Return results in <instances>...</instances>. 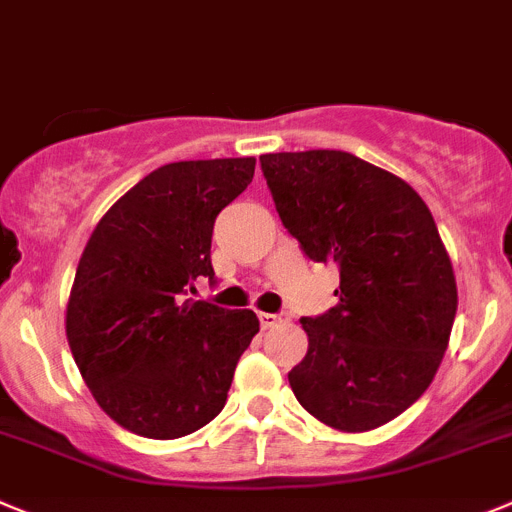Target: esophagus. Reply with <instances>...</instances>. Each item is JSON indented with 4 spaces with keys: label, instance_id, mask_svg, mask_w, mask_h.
<instances>
[{
    "label": "esophagus",
    "instance_id": "esophagus-1",
    "mask_svg": "<svg viewBox=\"0 0 512 512\" xmlns=\"http://www.w3.org/2000/svg\"><path fill=\"white\" fill-rule=\"evenodd\" d=\"M283 316H280V313H260V324H262V329H273V326H278V324H283Z\"/></svg>",
    "mask_w": 512,
    "mask_h": 512
}]
</instances>
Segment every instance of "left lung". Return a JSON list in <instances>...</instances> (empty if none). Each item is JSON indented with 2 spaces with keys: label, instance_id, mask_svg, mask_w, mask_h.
Here are the masks:
<instances>
[{
  "label": "left lung",
  "instance_id": "8db88e82",
  "mask_svg": "<svg viewBox=\"0 0 512 512\" xmlns=\"http://www.w3.org/2000/svg\"><path fill=\"white\" fill-rule=\"evenodd\" d=\"M280 222L313 262L339 267V303L301 324L288 372L298 403L339 431H370L434 380L457 280L434 216L405 181L342 150L260 155Z\"/></svg>",
  "mask_w": 512,
  "mask_h": 512
}]
</instances>
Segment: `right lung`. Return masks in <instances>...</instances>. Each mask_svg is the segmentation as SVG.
<instances>
[{
	"instance_id": "1",
	"label": "right lung",
	"mask_w": 512,
	"mask_h": 512,
	"mask_svg": "<svg viewBox=\"0 0 512 512\" xmlns=\"http://www.w3.org/2000/svg\"><path fill=\"white\" fill-rule=\"evenodd\" d=\"M252 176L255 158L168 163L124 193L86 242L66 336L101 411L132 434L181 439L227 403L260 321L188 293L214 280L216 216Z\"/></svg>"
}]
</instances>
